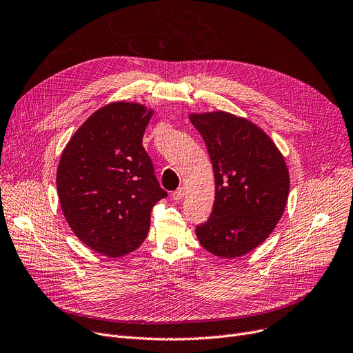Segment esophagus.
Segmentation results:
<instances>
[{"label":"esophagus","mask_w":353,"mask_h":353,"mask_svg":"<svg viewBox=\"0 0 353 353\" xmlns=\"http://www.w3.org/2000/svg\"><path fill=\"white\" fill-rule=\"evenodd\" d=\"M172 197H173L176 201L183 200V197H184V189H183V188H179L176 192H173Z\"/></svg>","instance_id":"esophagus-1"}]
</instances>
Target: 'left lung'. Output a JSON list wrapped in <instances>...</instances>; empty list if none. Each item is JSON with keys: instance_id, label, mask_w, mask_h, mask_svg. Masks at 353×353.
<instances>
[{"instance_id": "left-lung-1", "label": "left lung", "mask_w": 353, "mask_h": 353, "mask_svg": "<svg viewBox=\"0 0 353 353\" xmlns=\"http://www.w3.org/2000/svg\"><path fill=\"white\" fill-rule=\"evenodd\" d=\"M189 119L206 143L216 184L213 212L196 236L214 256L240 257L265 242L285 212L290 184L285 157L245 117L209 111Z\"/></svg>"}]
</instances>
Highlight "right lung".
Instances as JSON below:
<instances>
[{
	"instance_id": "obj_1",
	"label": "right lung",
	"mask_w": 353,
	"mask_h": 353,
	"mask_svg": "<svg viewBox=\"0 0 353 353\" xmlns=\"http://www.w3.org/2000/svg\"><path fill=\"white\" fill-rule=\"evenodd\" d=\"M153 113L127 101L99 108L70 139L59 163L57 193L68 226L108 257L143 243L154 205L167 196L143 147Z\"/></svg>"
}]
</instances>
